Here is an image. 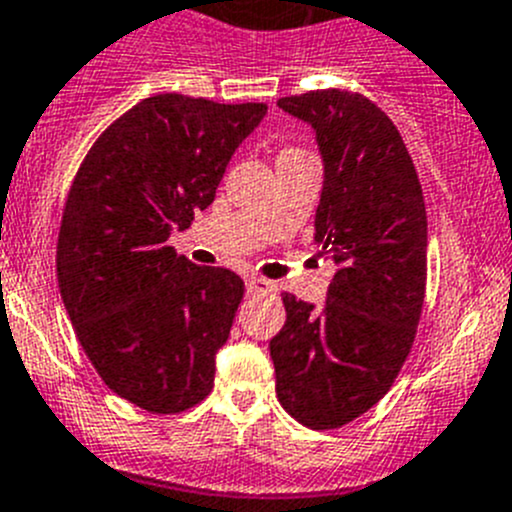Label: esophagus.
Wrapping results in <instances>:
<instances>
[{"label": "esophagus", "mask_w": 512, "mask_h": 512, "mask_svg": "<svg viewBox=\"0 0 512 512\" xmlns=\"http://www.w3.org/2000/svg\"><path fill=\"white\" fill-rule=\"evenodd\" d=\"M245 283H247V293H257V295H270V293H278V285L272 283V280L257 278V275H250V278H247Z\"/></svg>", "instance_id": "34e87169"}]
</instances>
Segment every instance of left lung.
<instances>
[{"label": "left lung", "instance_id": "obj_1", "mask_svg": "<svg viewBox=\"0 0 512 512\" xmlns=\"http://www.w3.org/2000/svg\"><path fill=\"white\" fill-rule=\"evenodd\" d=\"M310 123L323 156L315 245L336 262L326 305L285 293L270 341L275 391L290 417L338 429L391 389L412 351L427 285L422 184L391 118L366 95L310 90L280 98Z\"/></svg>", "mask_w": 512, "mask_h": 512}]
</instances>
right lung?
Masks as SVG:
<instances>
[{"mask_svg": "<svg viewBox=\"0 0 512 512\" xmlns=\"http://www.w3.org/2000/svg\"><path fill=\"white\" fill-rule=\"evenodd\" d=\"M265 103L164 93L105 128L70 186L57 283L85 356L121 399L179 414L207 399L245 295L240 275L176 255L171 229L214 202Z\"/></svg>", "mask_w": 512, "mask_h": 512, "instance_id": "add662e5", "label": "right lung"}]
</instances>
